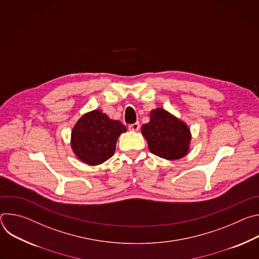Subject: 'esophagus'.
<instances>
[{"instance_id":"obj_1","label":"esophagus","mask_w":259,"mask_h":259,"mask_svg":"<svg viewBox=\"0 0 259 259\" xmlns=\"http://www.w3.org/2000/svg\"><path fill=\"white\" fill-rule=\"evenodd\" d=\"M139 127H140V125H139L138 122L133 123V124H130V125L128 126V128H129L130 131H138V130H139Z\"/></svg>"}]
</instances>
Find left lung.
Here are the masks:
<instances>
[{"instance_id":"1","label":"left lung","mask_w":259,"mask_h":259,"mask_svg":"<svg viewBox=\"0 0 259 259\" xmlns=\"http://www.w3.org/2000/svg\"><path fill=\"white\" fill-rule=\"evenodd\" d=\"M141 133L151 153L161 158L177 160L189 151L191 132L187 124L163 108L152 110L151 121L142 126Z\"/></svg>"}]
</instances>
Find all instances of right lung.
I'll return each mask as SVG.
<instances>
[{"mask_svg": "<svg viewBox=\"0 0 259 259\" xmlns=\"http://www.w3.org/2000/svg\"><path fill=\"white\" fill-rule=\"evenodd\" d=\"M126 127L110 120L101 110L84 115L71 132V147L80 160L89 165H98L115 154L116 143Z\"/></svg>", "mask_w": 259, "mask_h": 259, "instance_id": "right-lung-1", "label": "right lung"}]
</instances>
